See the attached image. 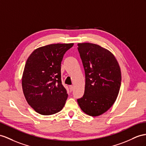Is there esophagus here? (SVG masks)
Instances as JSON below:
<instances>
[{
    "label": "esophagus",
    "mask_w": 146,
    "mask_h": 146,
    "mask_svg": "<svg viewBox=\"0 0 146 146\" xmlns=\"http://www.w3.org/2000/svg\"><path fill=\"white\" fill-rule=\"evenodd\" d=\"M69 88H70V91H72L73 90V86L72 85L70 86H69Z\"/></svg>",
    "instance_id": "1"
}]
</instances>
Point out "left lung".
Masks as SVG:
<instances>
[{
    "mask_svg": "<svg viewBox=\"0 0 146 146\" xmlns=\"http://www.w3.org/2000/svg\"><path fill=\"white\" fill-rule=\"evenodd\" d=\"M78 46L86 82L84 94L77 101L86 114L98 117L110 109L117 100L121 81L120 68L107 48L89 42Z\"/></svg>",
    "mask_w": 146,
    "mask_h": 146,
    "instance_id": "1",
    "label": "left lung"
}]
</instances>
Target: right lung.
Listing matches in <instances>:
<instances>
[{
    "label": "right lung",
    "mask_w": 146,
    "mask_h": 146,
    "mask_svg": "<svg viewBox=\"0 0 146 146\" xmlns=\"http://www.w3.org/2000/svg\"><path fill=\"white\" fill-rule=\"evenodd\" d=\"M73 43L52 44L37 48L29 56L21 85L27 102L37 113L55 114L62 110L68 98L61 81V62Z\"/></svg>",
    "instance_id": "obj_1"
}]
</instances>
